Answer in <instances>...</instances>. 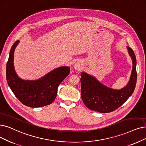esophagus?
<instances>
[{"label": "esophagus", "instance_id": "34e87169", "mask_svg": "<svg viewBox=\"0 0 146 146\" xmlns=\"http://www.w3.org/2000/svg\"><path fill=\"white\" fill-rule=\"evenodd\" d=\"M74 68H75V69H80L81 68V64L80 63V62H77V63H75V65H74Z\"/></svg>", "mask_w": 146, "mask_h": 146}]
</instances>
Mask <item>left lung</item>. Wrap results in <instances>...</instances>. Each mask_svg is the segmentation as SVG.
<instances>
[{
	"label": "left lung",
	"instance_id": "8db88e82",
	"mask_svg": "<svg viewBox=\"0 0 146 146\" xmlns=\"http://www.w3.org/2000/svg\"><path fill=\"white\" fill-rule=\"evenodd\" d=\"M132 60V70L127 84L120 90L113 89L100 83L95 77L82 72L81 74V96L85 106L102 113L112 112L123 104L133 93L137 83V60L133 51L127 46Z\"/></svg>",
	"mask_w": 146,
	"mask_h": 146
}]
</instances>
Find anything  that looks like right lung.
I'll return each mask as SVG.
<instances>
[{
  "label": "right lung",
  "mask_w": 146,
  "mask_h": 146,
  "mask_svg": "<svg viewBox=\"0 0 146 146\" xmlns=\"http://www.w3.org/2000/svg\"><path fill=\"white\" fill-rule=\"evenodd\" d=\"M19 40L10 50L6 68L8 86L17 99L26 106L36 108L48 106L56 98L58 87L70 72V68L62 66L54 69L37 80H23L15 73L14 53Z\"/></svg>",
  "instance_id": "add662e5"
}]
</instances>
